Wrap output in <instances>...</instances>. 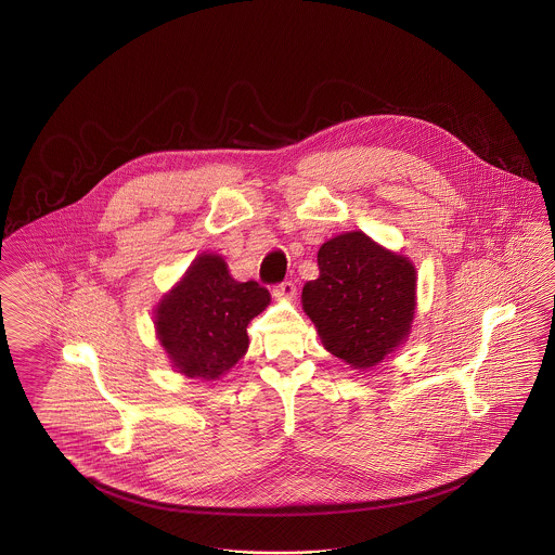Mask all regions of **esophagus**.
Returning <instances> with one entry per match:
<instances>
[{"instance_id": "34e87169", "label": "esophagus", "mask_w": 555, "mask_h": 555, "mask_svg": "<svg viewBox=\"0 0 555 555\" xmlns=\"http://www.w3.org/2000/svg\"><path fill=\"white\" fill-rule=\"evenodd\" d=\"M295 283H291V281H285V283H281V285H276V287L272 288V293H274V297H279V299H293L295 297Z\"/></svg>"}]
</instances>
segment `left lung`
I'll return each mask as SVG.
<instances>
[{"label":"left lung","mask_w":555,"mask_h":555,"mask_svg":"<svg viewBox=\"0 0 555 555\" xmlns=\"http://www.w3.org/2000/svg\"><path fill=\"white\" fill-rule=\"evenodd\" d=\"M318 267L301 304L326 351L367 370L404 345L417 310V270L406 256L349 231L320 245Z\"/></svg>","instance_id":"left-lung-1"}]
</instances>
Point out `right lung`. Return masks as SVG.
<instances>
[{"label": "right lung", "mask_w": 555, "mask_h": 555, "mask_svg": "<svg viewBox=\"0 0 555 555\" xmlns=\"http://www.w3.org/2000/svg\"><path fill=\"white\" fill-rule=\"evenodd\" d=\"M268 304L267 288L235 281L222 256L204 251L158 299L156 338L176 372L217 382L245 356L247 324Z\"/></svg>", "instance_id": "right-lung-1"}]
</instances>
